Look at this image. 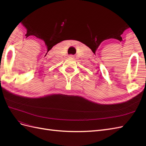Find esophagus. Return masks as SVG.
I'll return each instance as SVG.
<instances>
[{"instance_id": "1", "label": "esophagus", "mask_w": 146, "mask_h": 146, "mask_svg": "<svg viewBox=\"0 0 146 146\" xmlns=\"http://www.w3.org/2000/svg\"><path fill=\"white\" fill-rule=\"evenodd\" d=\"M74 56V55H69V57H73Z\"/></svg>"}]
</instances>
